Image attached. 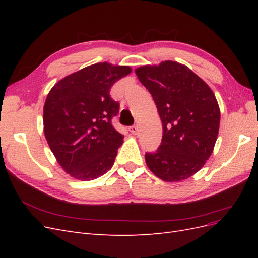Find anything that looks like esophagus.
I'll return each mask as SVG.
<instances>
[{"label": "esophagus", "mask_w": 258, "mask_h": 258, "mask_svg": "<svg viewBox=\"0 0 258 258\" xmlns=\"http://www.w3.org/2000/svg\"><path fill=\"white\" fill-rule=\"evenodd\" d=\"M129 131L131 132L132 135H137L138 131H139V128H138V126H136V124H134V126L129 127Z\"/></svg>", "instance_id": "34e87169"}]
</instances>
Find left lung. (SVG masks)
Here are the masks:
<instances>
[{"instance_id":"obj_1","label":"left lung","mask_w":258,"mask_h":258,"mask_svg":"<svg viewBox=\"0 0 258 258\" xmlns=\"http://www.w3.org/2000/svg\"><path fill=\"white\" fill-rule=\"evenodd\" d=\"M150 91L162 122L161 143L145 153L152 172L166 182H179L205 166L220 128V107L209 86L190 69L173 61L136 70Z\"/></svg>"}]
</instances>
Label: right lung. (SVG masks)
<instances>
[{"instance_id": "1", "label": "right lung", "mask_w": 258, "mask_h": 258, "mask_svg": "<svg viewBox=\"0 0 258 258\" xmlns=\"http://www.w3.org/2000/svg\"><path fill=\"white\" fill-rule=\"evenodd\" d=\"M126 66L97 63L64 77L53 86L44 105V132L66 172L90 181L113 165L123 136L112 124L119 103L112 86L128 75Z\"/></svg>"}]
</instances>
